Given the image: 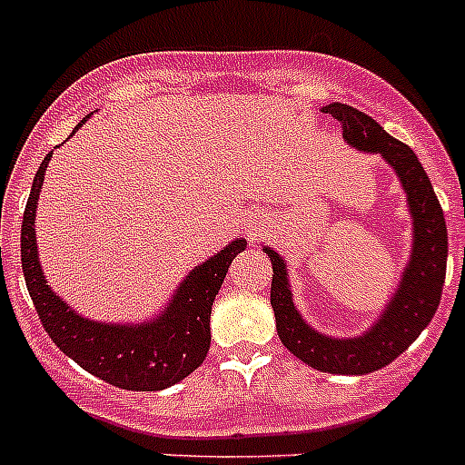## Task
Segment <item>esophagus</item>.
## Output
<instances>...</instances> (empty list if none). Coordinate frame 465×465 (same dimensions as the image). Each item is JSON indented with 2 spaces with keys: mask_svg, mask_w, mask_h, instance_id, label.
<instances>
[{
  "mask_svg": "<svg viewBox=\"0 0 465 465\" xmlns=\"http://www.w3.org/2000/svg\"><path fill=\"white\" fill-rule=\"evenodd\" d=\"M261 230H262V221L258 219L256 213H253V216H246V219H244V232L249 235V240H253V237H256Z\"/></svg>",
  "mask_w": 465,
  "mask_h": 465,
  "instance_id": "1",
  "label": "esophagus"
}]
</instances>
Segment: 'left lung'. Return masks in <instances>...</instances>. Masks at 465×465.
Returning a JSON list of instances; mask_svg holds the SVG:
<instances>
[{
  "label": "left lung",
  "instance_id": "8db88e82",
  "mask_svg": "<svg viewBox=\"0 0 465 465\" xmlns=\"http://www.w3.org/2000/svg\"><path fill=\"white\" fill-rule=\"evenodd\" d=\"M323 114L338 118L349 146L365 153H380L398 174L412 213V256L391 302L384 307L380 319L356 338H328L307 326L291 298L286 262L265 246L262 252L272 261L274 272L270 305L277 319L279 340L302 363L332 375H368L398 359L429 326L440 305L447 268L445 213L424 167L408 143L393 139L375 118L354 106L332 102L323 106Z\"/></svg>",
  "mask_w": 465,
  "mask_h": 465
}]
</instances>
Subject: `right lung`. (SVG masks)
I'll return each mask as SVG.
<instances>
[{"instance_id": "right-lung-1", "label": "right lung", "mask_w": 465, "mask_h": 465, "mask_svg": "<svg viewBox=\"0 0 465 465\" xmlns=\"http://www.w3.org/2000/svg\"><path fill=\"white\" fill-rule=\"evenodd\" d=\"M85 118L74 127V133L84 125ZM51 155L53 151L44 158L39 172L35 174L30 200L23 213V230H20L25 283L36 314L44 323V331L51 335L57 349L76 361L84 371L118 389L160 391L182 381L195 368H200L207 356L212 342L209 316H212L213 298L219 293L230 262L237 253L244 252L246 242L242 237L232 240L216 256L188 272V277L174 291L170 305L153 322L121 326V323L84 319L60 295L53 293L39 265L35 216Z\"/></svg>"}]
</instances>
